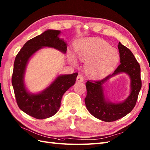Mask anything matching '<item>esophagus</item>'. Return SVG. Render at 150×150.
<instances>
[{
    "instance_id": "1",
    "label": "esophagus",
    "mask_w": 150,
    "mask_h": 150,
    "mask_svg": "<svg viewBox=\"0 0 150 150\" xmlns=\"http://www.w3.org/2000/svg\"><path fill=\"white\" fill-rule=\"evenodd\" d=\"M76 80H77V81H78V82H83L84 78H83L82 75L79 74V75L78 76V77H77Z\"/></svg>"
}]
</instances>
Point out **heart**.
Listing matches in <instances>:
<instances>
[{"mask_svg": "<svg viewBox=\"0 0 150 150\" xmlns=\"http://www.w3.org/2000/svg\"><path fill=\"white\" fill-rule=\"evenodd\" d=\"M74 49L79 59L86 61V71L94 79H102L110 74L120 60L117 50L101 39H79L76 42ZM69 59L73 64H77L76 58L72 53H69Z\"/></svg>", "mask_w": 150, "mask_h": 150, "instance_id": "obj_1", "label": "heart"}]
</instances>
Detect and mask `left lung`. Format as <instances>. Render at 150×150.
I'll return each instance as SVG.
<instances>
[{
  "label": "left lung",
  "mask_w": 150,
  "mask_h": 150,
  "mask_svg": "<svg viewBox=\"0 0 150 150\" xmlns=\"http://www.w3.org/2000/svg\"><path fill=\"white\" fill-rule=\"evenodd\" d=\"M120 64L112 74L100 81H88L86 84L87 95L84 99L88 111L96 118L106 122L119 120L129 113L136 105L142 88L140 66L130 50L121 42L117 45ZM125 73L130 79V93L123 102L115 103L105 96L103 85L112 76Z\"/></svg>",
  "instance_id": "left-lung-1"
}]
</instances>
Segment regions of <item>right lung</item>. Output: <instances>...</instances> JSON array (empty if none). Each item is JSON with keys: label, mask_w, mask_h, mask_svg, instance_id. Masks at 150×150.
Here are the masks:
<instances>
[{"label": "right lung", "mask_w": 150, "mask_h": 150, "mask_svg": "<svg viewBox=\"0 0 150 150\" xmlns=\"http://www.w3.org/2000/svg\"><path fill=\"white\" fill-rule=\"evenodd\" d=\"M60 30L47 29L28 40L16 57L12 78L18 106L28 115L42 120L54 116L61 106V101L66 91L73 86L78 76L60 74L46 88L38 93H30L27 89L24 76L30 58L43 47L55 49L66 54L67 43L59 38Z\"/></svg>", "instance_id": "1"}]
</instances>
